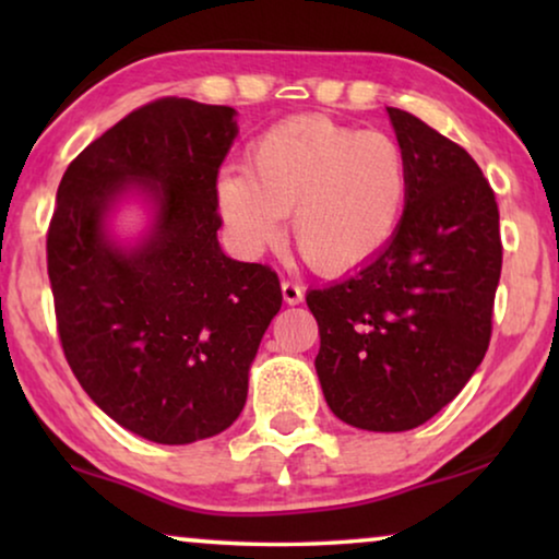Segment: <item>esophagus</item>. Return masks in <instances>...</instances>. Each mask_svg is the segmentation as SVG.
I'll list each match as a JSON object with an SVG mask.
<instances>
[{"instance_id":"obj_1","label":"esophagus","mask_w":559,"mask_h":559,"mask_svg":"<svg viewBox=\"0 0 559 559\" xmlns=\"http://www.w3.org/2000/svg\"><path fill=\"white\" fill-rule=\"evenodd\" d=\"M282 297L287 305H300L305 300V289L293 280H282Z\"/></svg>"}]
</instances>
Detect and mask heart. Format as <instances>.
Returning <instances> with one entry per match:
<instances>
[{
	"mask_svg": "<svg viewBox=\"0 0 559 559\" xmlns=\"http://www.w3.org/2000/svg\"><path fill=\"white\" fill-rule=\"evenodd\" d=\"M409 188V159L396 136L305 114L259 134L247 167L218 175L216 198L247 254L274 247L282 218L293 213V239L305 262L323 274H346L392 243Z\"/></svg>",
	"mask_w": 559,
	"mask_h": 559,
	"instance_id": "obj_1",
	"label": "heart"
}]
</instances>
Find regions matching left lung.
<instances>
[{
    "mask_svg": "<svg viewBox=\"0 0 559 559\" xmlns=\"http://www.w3.org/2000/svg\"><path fill=\"white\" fill-rule=\"evenodd\" d=\"M389 117L412 170L400 231L354 277L308 293L328 407L373 432L427 423L468 384L491 343L503 251L476 159L415 114Z\"/></svg>",
    "mask_w": 559,
    "mask_h": 559,
    "instance_id": "1",
    "label": "left lung"
}]
</instances>
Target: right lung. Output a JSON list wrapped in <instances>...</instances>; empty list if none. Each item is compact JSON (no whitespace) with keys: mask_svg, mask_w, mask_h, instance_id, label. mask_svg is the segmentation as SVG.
Masks as SVG:
<instances>
[{"mask_svg":"<svg viewBox=\"0 0 559 559\" xmlns=\"http://www.w3.org/2000/svg\"><path fill=\"white\" fill-rule=\"evenodd\" d=\"M234 114L178 96L127 114L68 165L48 226L68 366L114 423L163 445L234 425L282 308L277 272L228 259L216 239ZM134 181L158 201V224L140 250L121 252L105 241L103 216Z\"/></svg>","mask_w":559,"mask_h":559,"instance_id":"add662e5","label":"right lung"}]
</instances>
